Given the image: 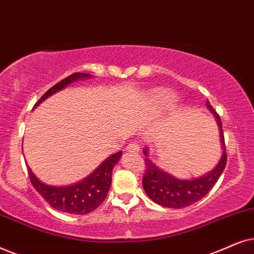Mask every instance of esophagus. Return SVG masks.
I'll return each mask as SVG.
<instances>
[{
  "label": "esophagus",
  "instance_id": "esophagus-1",
  "mask_svg": "<svg viewBox=\"0 0 254 254\" xmlns=\"http://www.w3.org/2000/svg\"><path fill=\"white\" fill-rule=\"evenodd\" d=\"M127 150L130 151V152H138V151H139V145H138L137 142H131L129 145H127Z\"/></svg>",
  "mask_w": 254,
  "mask_h": 254
}]
</instances>
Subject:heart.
Here are the masks:
<instances>
[{"label":"heart","mask_w":254,"mask_h":254,"mask_svg":"<svg viewBox=\"0 0 254 254\" xmlns=\"http://www.w3.org/2000/svg\"><path fill=\"white\" fill-rule=\"evenodd\" d=\"M152 102L153 104L157 105V107L165 108V107H170V105L175 102V98H173L172 95H169V94H157L153 96Z\"/></svg>","instance_id":"heart-1"}]
</instances>
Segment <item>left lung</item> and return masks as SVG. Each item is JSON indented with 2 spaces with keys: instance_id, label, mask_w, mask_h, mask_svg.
<instances>
[{
  "instance_id": "8db88e82",
  "label": "left lung",
  "mask_w": 254,
  "mask_h": 254,
  "mask_svg": "<svg viewBox=\"0 0 254 254\" xmlns=\"http://www.w3.org/2000/svg\"><path fill=\"white\" fill-rule=\"evenodd\" d=\"M206 108L216 117L221 143V157L218 164L210 172L193 179L177 178L156 165L149 158V147H144L146 171L143 177V188L149 198L156 204L170 208H183L194 204L210 192L225 169L227 156L220 117L208 101L206 102Z\"/></svg>"
}]
</instances>
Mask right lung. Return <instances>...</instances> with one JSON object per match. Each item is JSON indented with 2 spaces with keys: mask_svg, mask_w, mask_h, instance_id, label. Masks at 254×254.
I'll use <instances>...</instances> for the list:
<instances>
[{
  "mask_svg": "<svg viewBox=\"0 0 254 254\" xmlns=\"http://www.w3.org/2000/svg\"><path fill=\"white\" fill-rule=\"evenodd\" d=\"M91 77L92 76L89 73H72V75L62 79L53 88L48 90L46 94L40 98V101L35 104L34 108L38 107L48 97L63 90L70 83L79 81V79L91 78ZM121 157L122 151L109 156L94 172L90 173L88 177L71 185H48L46 183L41 182L28 166L29 178H30L31 184L34 185L35 190L46 199L50 206L70 214H88L96 210L107 198L111 185L112 170H114V166L120 162Z\"/></svg>",
  "mask_w": 254,
  "mask_h": 254,
  "instance_id": "obj_1",
  "label": "right lung"
}]
</instances>
